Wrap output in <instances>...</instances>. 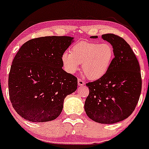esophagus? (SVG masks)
Here are the masks:
<instances>
[{"mask_svg": "<svg viewBox=\"0 0 149 149\" xmlns=\"http://www.w3.org/2000/svg\"><path fill=\"white\" fill-rule=\"evenodd\" d=\"M78 86H83V85H85V82L83 81V80L82 79H80V78H78Z\"/></svg>", "mask_w": 149, "mask_h": 149, "instance_id": "34e87169", "label": "esophagus"}]
</instances>
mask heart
Instances as JSON below:
<instances>
[{
	"mask_svg": "<svg viewBox=\"0 0 149 149\" xmlns=\"http://www.w3.org/2000/svg\"><path fill=\"white\" fill-rule=\"evenodd\" d=\"M113 57V47L109 42L80 41L71 47V52L63 53L61 62L69 73H76L82 63L85 75L90 79L97 80L107 73Z\"/></svg>",
	"mask_w": 149,
	"mask_h": 149,
	"instance_id": "heart-1",
	"label": "heart"
}]
</instances>
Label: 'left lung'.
<instances>
[{"label": "left lung", "instance_id": "8db88e82", "mask_svg": "<svg viewBox=\"0 0 149 149\" xmlns=\"http://www.w3.org/2000/svg\"><path fill=\"white\" fill-rule=\"evenodd\" d=\"M102 38L113 46L114 58L103 77L86 84L90 92L84 108L92 120L113 124L127 118L134 111L141 95V76L139 61L123 38L113 33Z\"/></svg>", "mask_w": 149, "mask_h": 149}]
</instances>
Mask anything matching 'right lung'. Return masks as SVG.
<instances>
[{
    "label": "right lung",
    "mask_w": 149,
    "mask_h": 149,
    "mask_svg": "<svg viewBox=\"0 0 149 149\" xmlns=\"http://www.w3.org/2000/svg\"><path fill=\"white\" fill-rule=\"evenodd\" d=\"M73 42L70 36L33 38L20 47L8 79L10 102L31 122L53 120L62 111L64 99L76 90L78 80L62 69L61 55Z\"/></svg>",
    "instance_id": "obj_1"
}]
</instances>
